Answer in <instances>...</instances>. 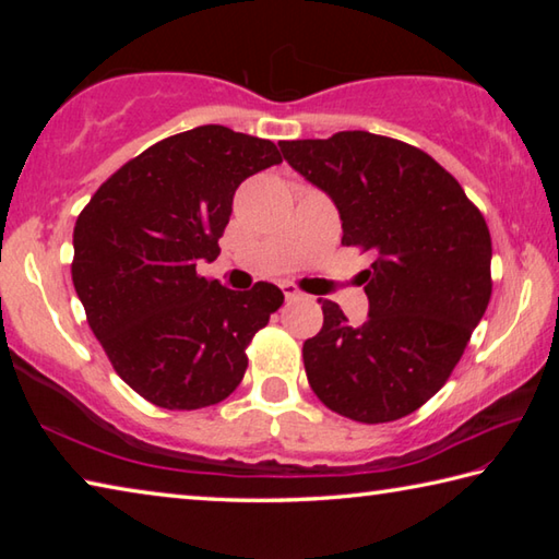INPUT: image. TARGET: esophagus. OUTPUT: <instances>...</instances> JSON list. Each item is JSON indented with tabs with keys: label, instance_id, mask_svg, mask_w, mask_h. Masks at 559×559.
<instances>
[{
	"label": "esophagus",
	"instance_id": "obj_1",
	"mask_svg": "<svg viewBox=\"0 0 559 559\" xmlns=\"http://www.w3.org/2000/svg\"><path fill=\"white\" fill-rule=\"evenodd\" d=\"M281 290H283V296H286V300H302V298H308L306 293L298 290V286H293V283H283Z\"/></svg>",
	"mask_w": 559,
	"mask_h": 559
}]
</instances>
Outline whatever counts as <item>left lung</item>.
<instances>
[{
  "instance_id": "1",
  "label": "left lung",
  "mask_w": 559,
  "mask_h": 559,
  "mask_svg": "<svg viewBox=\"0 0 559 559\" xmlns=\"http://www.w3.org/2000/svg\"><path fill=\"white\" fill-rule=\"evenodd\" d=\"M278 147L335 202L343 246L377 257L362 271V325L323 300V328L302 343L308 382L347 419H402L449 380L488 308L493 249L484 214L437 159L402 140L345 130Z\"/></svg>"
}]
</instances>
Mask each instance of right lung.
<instances>
[{"label":"right lung","mask_w":559,"mask_h":559,"mask_svg":"<svg viewBox=\"0 0 559 559\" xmlns=\"http://www.w3.org/2000/svg\"><path fill=\"white\" fill-rule=\"evenodd\" d=\"M283 163L276 145L224 126L165 138L91 197L71 276L120 380L163 409H202L243 380L246 345L283 302L259 281L229 290L197 273L219 257L234 192Z\"/></svg>","instance_id":"1"}]
</instances>
